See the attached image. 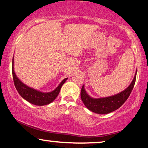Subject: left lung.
Wrapping results in <instances>:
<instances>
[{"label":"left lung","instance_id":"obj_1","mask_svg":"<svg viewBox=\"0 0 148 148\" xmlns=\"http://www.w3.org/2000/svg\"><path fill=\"white\" fill-rule=\"evenodd\" d=\"M136 73L132 82L125 90L112 96L102 98H93L90 97L84 89V85L81 89V99L86 108L98 114H106L116 110L122 106L129 98L136 82Z\"/></svg>","mask_w":148,"mask_h":148}]
</instances>
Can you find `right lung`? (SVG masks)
I'll return each mask as SVG.
<instances>
[{
  "mask_svg": "<svg viewBox=\"0 0 148 148\" xmlns=\"http://www.w3.org/2000/svg\"><path fill=\"white\" fill-rule=\"evenodd\" d=\"M12 76H13V80L15 87L21 96L25 100H27V102H29V103L38 106H43L51 103L59 95L62 85L68 79V78L64 79L60 85L54 91L51 92L43 93V92L37 91V90L29 87L28 86L23 84L16 75L14 71V57L12 59Z\"/></svg>",
  "mask_w": 148,
  "mask_h": 148,
  "instance_id": "1",
  "label": "right lung"
}]
</instances>
